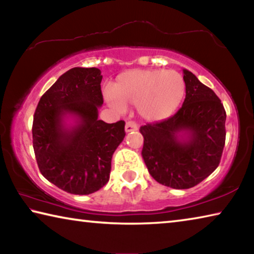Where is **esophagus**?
Returning a JSON list of instances; mask_svg holds the SVG:
<instances>
[{"label": "esophagus", "instance_id": "obj_1", "mask_svg": "<svg viewBox=\"0 0 254 254\" xmlns=\"http://www.w3.org/2000/svg\"><path fill=\"white\" fill-rule=\"evenodd\" d=\"M137 130V124L133 121H128L126 123V132H132Z\"/></svg>", "mask_w": 254, "mask_h": 254}]
</instances>
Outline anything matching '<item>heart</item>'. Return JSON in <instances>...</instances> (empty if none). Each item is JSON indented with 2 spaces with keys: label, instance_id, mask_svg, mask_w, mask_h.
I'll list each match as a JSON object with an SVG mask.
<instances>
[{
  "label": "heart",
  "instance_id": "obj_1",
  "mask_svg": "<svg viewBox=\"0 0 254 254\" xmlns=\"http://www.w3.org/2000/svg\"><path fill=\"white\" fill-rule=\"evenodd\" d=\"M186 85L175 70L133 69L119 75L105 92L106 102L117 112L136 106L141 118L159 122L170 118L184 100Z\"/></svg>",
  "mask_w": 254,
  "mask_h": 254
}]
</instances>
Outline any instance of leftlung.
Segmentation results:
<instances>
[{"instance_id":"left-lung-1","label":"left lung","mask_w":254,"mask_h":254,"mask_svg":"<svg viewBox=\"0 0 254 254\" xmlns=\"http://www.w3.org/2000/svg\"><path fill=\"white\" fill-rule=\"evenodd\" d=\"M183 72V106L171 118L140 127L150 175L175 189L194 187L217 168L226 135V112L220 98L191 71Z\"/></svg>"}]
</instances>
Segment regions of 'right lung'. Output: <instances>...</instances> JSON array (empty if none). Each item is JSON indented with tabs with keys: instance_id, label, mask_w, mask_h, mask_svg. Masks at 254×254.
<instances>
[{
	"instance_id": "add662e5",
	"label": "right lung",
	"mask_w": 254,
	"mask_h": 254,
	"mask_svg": "<svg viewBox=\"0 0 254 254\" xmlns=\"http://www.w3.org/2000/svg\"><path fill=\"white\" fill-rule=\"evenodd\" d=\"M98 68H71L41 96L32 139L42 176L74 195H89L110 179L112 156L122 142L126 122L98 120L103 104ZM71 117L74 124L68 126Z\"/></svg>"
}]
</instances>
